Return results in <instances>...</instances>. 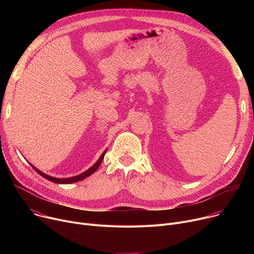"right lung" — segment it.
<instances>
[{
	"mask_svg": "<svg viewBox=\"0 0 254 254\" xmlns=\"http://www.w3.org/2000/svg\"><path fill=\"white\" fill-rule=\"evenodd\" d=\"M105 153H106V150L102 153V155H101L100 158L97 160V162H96L92 167H90L87 171H85L84 173H82V174H80V175H77V176H74V177H70V178H61V179H60V178H53V177H51V176H48V175L42 173V172L39 171L38 169H36L33 165H31V166L33 167V169H34L36 172H37L40 176H42L43 178H45V179L51 181V182H53V183H56V184H71V183L78 182V181H81V180L87 178L88 176L92 175V174L98 169L99 165L101 164V162H102V160H103V158H104Z\"/></svg>",
	"mask_w": 254,
	"mask_h": 254,
	"instance_id": "add662e5",
	"label": "right lung"
}]
</instances>
